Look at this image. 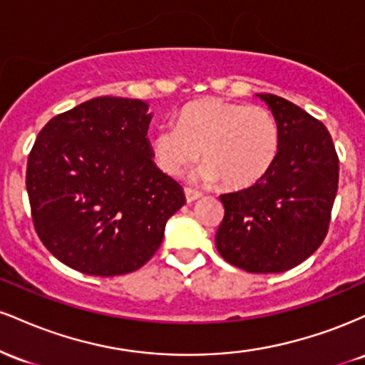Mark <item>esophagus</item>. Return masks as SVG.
Wrapping results in <instances>:
<instances>
[{
	"label": "esophagus",
	"instance_id": "34e87169",
	"mask_svg": "<svg viewBox=\"0 0 365 365\" xmlns=\"http://www.w3.org/2000/svg\"><path fill=\"white\" fill-rule=\"evenodd\" d=\"M200 195H202V194H200V192H197V190H192V188H185V200H187L188 204H190V202H194V200L199 199Z\"/></svg>",
	"mask_w": 365,
	"mask_h": 365
}]
</instances>
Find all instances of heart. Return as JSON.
<instances>
[{
  "instance_id": "1",
  "label": "heart",
  "mask_w": 365,
  "mask_h": 365,
  "mask_svg": "<svg viewBox=\"0 0 365 365\" xmlns=\"http://www.w3.org/2000/svg\"><path fill=\"white\" fill-rule=\"evenodd\" d=\"M278 121L255 104L206 98L185 104L173 125L150 137L154 165L171 178L182 177L202 153L199 178L230 190L252 187L269 173L279 154Z\"/></svg>"
}]
</instances>
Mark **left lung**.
I'll list each match as a JSON object with an SVG mask.
<instances>
[{
    "label": "left lung",
    "instance_id": "1",
    "mask_svg": "<svg viewBox=\"0 0 365 365\" xmlns=\"http://www.w3.org/2000/svg\"><path fill=\"white\" fill-rule=\"evenodd\" d=\"M257 98L278 121L279 154L261 182L220 195L225 216L216 249L249 273H282L304 262L326 238L340 161L319 120L279 96Z\"/></svg>",
    "mask_w": 365,
    "mask_h": 365
}]
</instances>
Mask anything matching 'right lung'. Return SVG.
I'll list each match as a JSON object with an SVG mask.
<instances>
[{
  "label": "right lung",
  "instance_id": "add662e5",
  "mask_svg": "<svg viewBox=\"0 0 365 365\" xmlns=\"http://www.w3.org/2000/svg\"><path fill=\"white\" fill-rule=\"evenodd\" d=\"M140 99L94 98L41 130L27 161L29 202L46 249L72 269L118 276L156 254L183 188L154 165Z\"/></svg>",
  "mask_w": 365,
  "mask_h": 365
}]
</instances>
